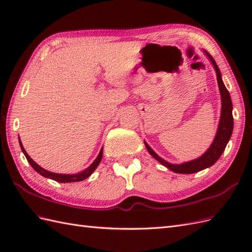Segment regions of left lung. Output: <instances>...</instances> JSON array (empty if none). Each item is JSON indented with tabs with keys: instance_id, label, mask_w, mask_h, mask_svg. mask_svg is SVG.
I'll use <instances>...</instances> for the list:
<instances>
[{
	"instance_id": "obj_1",
	"label": "left lung",
	"mask_w": 252,
	"mask_h": 252,
	"mask_svg": "<svg viewBox=\"0 0 252 252\" xmlns=\"http://www.w3.org/2000/svg\"><path fill=\"white\" fill-rule=\"evenodd\" d=\"M206 53H207L211 63L213 64V66H215L220 93V96H222V112H220V119L218 132L215 138V141H213V143L211 144L209 149L206 151L201 158L193 159V161H190L180 165H174L164 161L162 158H159L156 152L149 147V145L147 143H145V146H146L148 152L152 157H154L156 159H158V161L162 165L167 167V168H169L170 170L178 173H187V174L194 173L207 168V167L212 166L220 158V157L222 156L223 151L226 148V145L228 141L230 140V136L232 133L233 117H232V103H231L230 94L228 93V90L222 81L220 71L216 63V61L213 60V58L209 55L208 52Z\"/></svg>"
}]
</instances>
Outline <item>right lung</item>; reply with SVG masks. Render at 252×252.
<instances>
[{"instance_id":"1","label":"right lung","mask_w":252,"mask_h":252,"mask_svg":"<svg viewBox=\"0 0 252 252\" xmlns=\"http://www.w3.org/2000/svg\"><path fill=\"white\" fill-rule=\"evenodd\" d=\"M19 142H20V146H21V149H22V151H23V154L25 155V157H26V158H27V161L29 162V164H30V165H32V168H33L37 173H40L41 175H43V177H45V178H48V179H51V180H55V181L60 182V183L80 182V181H83V180L87 179L88 177H90V174L93 173V172L95 170V168H96V167L98 166V164H100L101 159H102V157H103V148H102V149H101V151H100V154H98V156H97V158L94 159V162L93 164H91V165L88 167L87 169H85V170L82 171V172H80V173H77V174H61V173H53V172H49V171H47V170L43 169L42 167H40L39 165H37V164L33 161V159L27 155V152L25 151L24 147H23L22 142H21V140H20V139H19Z\"/></svg>"}]
</instances>
